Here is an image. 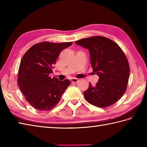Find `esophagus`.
Instances as JSON below:
<instances>
[{"label":"esophagus","instance_id":"34e87169","mask_svg":"<svg viewBox=\"0 0 147 147\" xmlns=\"http://www.w3.org/2000/svg\"><path fill=\"white\" fill-rule=\"evenodd\" d=\"M70 81H71V83H77L78 82V80L76 79V78H72V79H71Z\"/></svg>","mask_w":147,"mask_h":147}]
</instances>
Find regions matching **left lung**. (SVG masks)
I'll list each match as a JSON object with an SVG mask.
<instances>
[{"label":"left lung","mask_w":147,"mask_h":147,"mask_svg":"<svg viewBox=\"0 0 147 147\" xmlns=\"http://www.w3.org/2000/svg\"><path fill=\"white\" fill-rule=\"evenodd\" d=\"M76 44L88 49L93 74L99 76L95 86L89 83L83 92L90 104L109 107L119 100L127 88L129 65L125 54L116 43L104 36L81 39Z\"/></svg>","instance_id":"8db88e82"}]
</instances>
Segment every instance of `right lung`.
Listing matches in <instances>:
<instances>
[{
    "label": "right lung",
    "mask_w": 147,
    "mask_h": 147,
    "mask_svg": "<svg viewBox=\"0 0 147 147\" xmlns=\"http://www.w3.org/2000/svg\"><path fill=\"white\" fill-rule=\"evenodd\" d=\"M72 42H40L23 55L18 72V83L26 100L38 111H49L61 100L70 81L51 78L54 64L64 49Z\"/></svg>",
    "instance_id": "obj_1"
}]
</instances>
